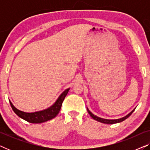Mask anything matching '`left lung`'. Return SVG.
Instances as JSON below:
<instances>
[{"mask_svg": "<svg viewBox=\"0 0 150 150\" xmlns=\"http://www.w3.org/2000/svg\"><path fill=\"white\" fill-rule=\"evenodd\" d=\"M87 109L88 112H89V114L90 115V116H91V117L93 119V120L98 121V122H99L103 123V124H117V123H120V122H123V121L126 120L127 118L129 117L130 116V115L132 114L134 110V109L132 110V111L130 112V113H128V115H127L124 117H122L120 119H117V120H107V119L100 118V117H99L94 115L92 113V112L90 111L89 109H88V108H87Z\"/></svg>", "mask_w": 150, "mask_h": 150, "instance_id": "8db88e82", "label": "left lung"}]
</instances>
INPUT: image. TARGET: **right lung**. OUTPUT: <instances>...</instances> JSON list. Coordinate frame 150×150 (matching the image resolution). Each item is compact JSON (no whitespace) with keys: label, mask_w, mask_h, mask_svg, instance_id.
Masks as SVG:
<instances>
[{"label":"right lung","mask_w":150,"mask_h":150,"mask_svg":"<svg viewBox=\"0 0 150 150\" xmlns=\"http://www.w3.org/2000/svg\"><path fill=\"white\" fill-rule=\"evenodd\" d=\"M69 90V88L65 89L62 93L59 96V97L57 98L56 102L52 104V106L48 107L46 109L39 110V111L33 112H26L22 111V110H18L17 108H16L13 106V104L11 103V101H9L10 104L12 109L14 112L20 118L23 119L26 122L32 123V124H41V123L47 122L52 119L54 118L60 110L62 103L64 100L65 96H67Z\"/></svg>","instance_id":"1"}]
</instances>
